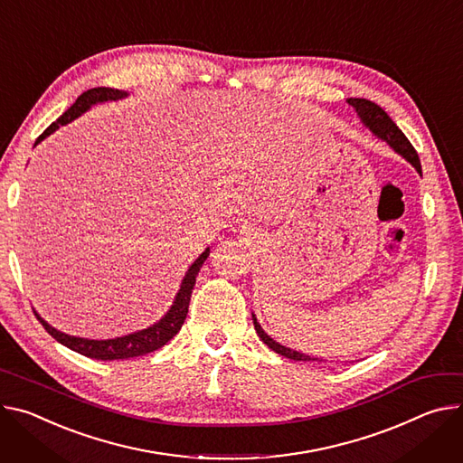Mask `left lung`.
Returning a JSON list of instances; mask_svg holds the SVG:
<instances>
[{"label": "left lung", "instance_id": "left-lung-1", "mask_svg": "<svg viewBox=\"0 0 463 463\" xmlns=\"http://www.w3.org/2000/svg\"><path fill=\"white\" fill-rule=\"evenodd\" d=\"M347 101H349V105H353L356 109L360 119L365 123V128H369L378 138L386 140L399 155H402L415 167L417 174H421V162H419L417 151L413 149L410 140L404 137V133L397 128L395 121L388 116V112L383 107H378L376 103H373L369 99H362V98H349ZM253 323H255L257 334L260 335V340L271 351H275L277 354H280L284 358H289V360H298V362H314V360H317V358H310L308 354L291 351V349L277 344L273 338H269V335L264 332V328L259 325L255 316H253Z\"/></svg>", "mask_w": 463, "mask_h": 463}]
</instances>
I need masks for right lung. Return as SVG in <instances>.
<instances>
[{"instance_id": "obj_1", "label": "right lung", "mask_w": 463, "mask_h": 463, "mask_svg": "<svg viewBox=\"0 0 463 463\" xmlns=\"http://www.w3.org/2000/svg\"><path fill=\"white\" fill-rule=\"evenodd\" d=\"M123 96H128V94L114 90V89H105V87H98V89H90L87 92H82L77 98V101L36 138V144H40L46 137H50L55 129L61 128V125L70 123L71 119H75L77 116L89 110L90 105L101 103V101H110V99H121ZM208 253H210V249H204V253L190 266L170 312H167L153 326L135 332V334H129V335H123V338H114V340L75 338V335H68V334L53 328L52 325H48L36 312H34V316L42 323V326H44L59 344H62L64 347H68L82 356L96 358V360H128V358L149 354V353L164 347L181 330V326L186 319V314H188V305H190V298H192V289L195 286V277H197L203 262L206 260Z\"/></svg>"}]
</instances>
